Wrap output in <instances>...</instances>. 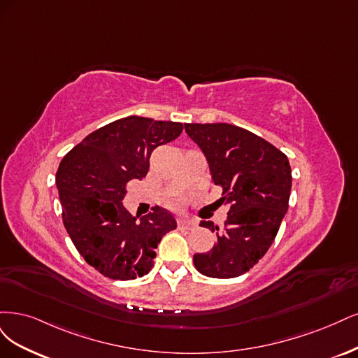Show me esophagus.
Segmentation results:
<instances>
[{"instance_id": "34e87169", "label": "esophagus", "mask_w": 358, "mask_h": 358, "mask_svg": "<svg viewBox=\"0 0 358 358\" xmlns=\"http://www.w3.org/2000/svg\"><path fill=\"white\" fill-rule=\"evenodd\" d=\"M178 227L180 229H186V230H192L196 227V223L193 220H187V218H180L178 220Z\"/></svg>"}]
</instances>
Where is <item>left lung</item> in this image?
<instances>
[{"label":"left lung","instance_id":"8db88e82","mask_svg":"<svg viewBox=\"0 0 358 358\" xmlns=\"http://www.w3.org/2000/svg\"><path fill=\"white\" fill-rule=\"evenodd\" d=\"M199 145L220 203L230 208L223 229L201 222L217 234L208 252L193 256L194 268L211 278H235L266 255L288 210L292 168L281 150L244 128L229 123H186Z\"/></svg>","mask_w":358,"mask_h":358}]
</instances>
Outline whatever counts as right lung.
<instances>
[{"mask_svg":"<svg viewBox=\"0 0 358 358\" xmlns=\"http://www.w3.org/2000/svg\"><path fill=\"white\" fill-rule=\"evenodd\" d=\"M181 132L178 122L123 117L89 134L61 160L56 186L64 226L80 256L107 278L148 273L160 239L177 227L165 208L138 218L122 201L128 182L147 176L153 150Z\"/></svg>","mask_w":358,"mask_h":358,"instance_id":"1","label":"right lung"}]
</instances>
